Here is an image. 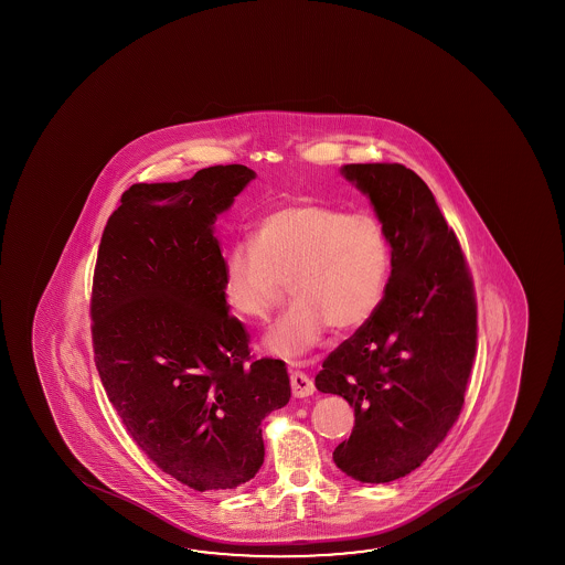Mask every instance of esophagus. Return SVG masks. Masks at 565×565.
I'll use <instances>...</instances> for the list:
<instances>
[{
  "instance_id": "1",
  "label": "esophagus",
  "mask_w": 565,
  "mask_h": 565,
  "mask_svg": "<svg viewBox=\"0 0 565 565\" xmlns=\"http://www.w3.org/2000/svg\"><path fill=\"white\" fill-rule=\"evenodd\" d=\"M291 392L296 398H307L315 392L313 380L307 376L306 372L294 371L291 372Z\"/></svg>"
}]
</instances>
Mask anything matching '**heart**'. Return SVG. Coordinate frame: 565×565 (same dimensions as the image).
I'll list each match as a JSON object with an SVG mask.
<instances>
[{
	"mask_svg": "<svg viewBox=\"0 0 565 565\" xmlns=\"http://www.w3.org/2000/svg\"><path fill=\"white\" fill-rule=\"evenodd\" d=\"M392 252L372 213L297 201L266 214L252 242L224 258V291L242 317L266 319L286 296L296 301L266 334V349L294 359L311 351L327 327L354 331L379 311L388 286Z\"/></svg>",
	"mask_w": 565,
	"mask_h": 565,
	"instance_id": "heart-1",
	"label": "heart"
}]
</instances>
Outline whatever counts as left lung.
Returning a JSON list of instances; mask_svg holds the SVG:
<instances>
[{
    "label": "left lung",
    "instance_id": "8db88e82",
    "mask_svg": "<svg viewBox=\"0 0 565 565\" xmlns=\"http://www.w3.org/2000/svg\"><path fill=\"white\" fill-rule=\"evenodd\" d=\"M341 173L384 224L392 271L379 311L327 356L315 386L354 407L334 465L379 484L417 469L461 414L477 301L459 241L422 177L399 163H351Z\"/></svg>",
    "mask_w": 565,
    "mask_h": 565
}]
</instances>
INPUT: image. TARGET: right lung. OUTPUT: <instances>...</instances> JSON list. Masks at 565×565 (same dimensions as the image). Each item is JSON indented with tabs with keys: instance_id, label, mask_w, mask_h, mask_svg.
<instances>
[{
	"instance_id": "1",
	"label": "right lung",
	"mask_w": 565,
	"mask_h": 565,
	"mask_svg": "<svg viewBox=\"0 0 565 565\" xmlns=\"http://www.w3.org/2000/svg\"><path fill=\"white\" fill-rule=\"evenodd\" d=\"M256 173L214 166L121 194L94 268V362L131 439L191 489L234 490L264 462L262 419L291 398L286 364L252 361L228 313L216 216Z\"/></svg>"
}]
</instances>
